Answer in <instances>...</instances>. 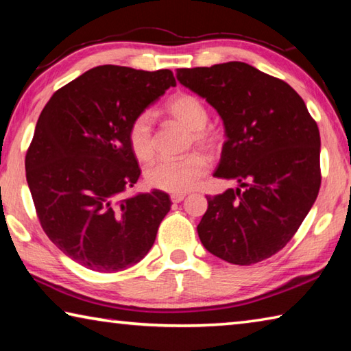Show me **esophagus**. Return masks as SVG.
Here are the masks:
<instances>
[{"label": "esophagus", "mask_w": 351, "mask_h": 351, "mask_svg": "<svg viewBox=\"0 0 351 351\" xmlns=\"http://www.w3.org/2000/svg\"><path fill=\"white\" fill-rule=\"evenodd\" d=\"M187 197V195L186 193H171L170 195V199L171 201H173V203H181V201L184 199V198H186Z\"/></svg>", "instance_id": "1"}]
</instances>
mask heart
Instances as JSON below:
<instances>
[{
  "mask_svg": "<svg viewBox=\"0 0 351 351\" xmlns=\"http://www.w3.org/2000/svg\"><path fill=\"white\" fill-rule=\"evenodd\" d=\"M167 114L192 130L195 144L210 148L215 144V134L206 125L209 112L198 97L192 94H178L165 106ZM128 144L139 161H150L154 153L152 116L142 112L128 127ZM209 164L201 153H190L176 159H159L145 170V181L150 187L164 192L182 193L197 187L207 173Z\"/></svg>",
  "mask_w": 351,
  "mask_h": 351,
  "instance_id": "obj_1",
  "label": "heart"
}]
</instances>
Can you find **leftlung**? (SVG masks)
<instances>
[{"label":"left lung","mask_w":351,"mask_h":351,"mask_svg":"<svg viewBox=\"0 0 351 351\" xmlns=\"http://www.w3.org/2000/svg\"><path fill=\"white\" fill-rule=\"evenodd\" d=\"M221 117L226 142L213 176L239 187L207 197L203 246L234 265L269 258L293 239L317 198L320 136L287 82L243 62L176 71Z\"/></svg>","instance_id":"8db88e82"}]
</instances>
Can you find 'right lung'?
<instances>
[{
	"mask_svg": "<svg viewBox=\"0 0 351 351\" xmlns=\"http://www.w3.org/2000/svg\"><path fill=\"white\" fill-rule=\"evenodd\" d=\"M175 85L170 69L104 64L41 111L26 154L27 186L49 240L88 269H127L156 240L171 201L158 189L125 197L141 175L128 127Z\"/></svg>",
	"mask_w": 351,
	"mask_h": 351,
	"instance_id": "right-lung-1",
	"label": "right lung"
}]
</instances>
